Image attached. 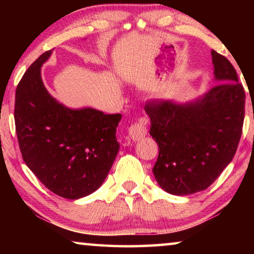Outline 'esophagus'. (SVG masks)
Listing matches in <instances>:
<instances>
[{
	"label": "esophagus",
	"mask_w": 254,
	"mask_h": 254,
	"mask_svg": "<svg viewBox=\"0 0 254 254\" xmlns=\"http://www.w3.org/2000/svg\"><path fill=\"white\" fill-rule=\"evenodd\" d=\"M128 134L133 141H138L147 135V128H145V121L140 120L128 127Z\"/></svg>",
	"instance_id": "obj_1"
}]
</instances>
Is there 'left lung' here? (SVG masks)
<instances>
[{
    "label": "left lung",
    "mask_w": 254,
    "mask_h": 254,
    "mask_svg": "<svg viewBox=\"0 0 254 254\" xmlns=\"http://www.w3.org/2000/svg\"><path fill=\"white\" fill-rule=\"evenodd\" d=\"M215 81L203 96L186 103L159 100L145 105L150 135L159 152L154 173L173 195L209 187L230 164L242 136L245 91L234 65L211 51Z\"/></svg>",
    "instance_id": "obj_1"
}]
</instances>
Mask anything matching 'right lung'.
<instances>
[{
	"label": "right lung",
	"instance_id": "obj_1",
	"mask_svg": "<svg viewBox=\"0 0 254 254\" xmlns=\"http://www.w3.org/2000/svg\"><path fill=\"white\" fill-rule=\"evenodd\" d=\"M51 54L40 55L17 85L16 133L27 168L57 195L76 200L98 190L109 175L120 147L121 114L59 103L41 78Z\"/></svg>",
	"mask_w": 254,
	"mask_h": 254
}]
</instances>
